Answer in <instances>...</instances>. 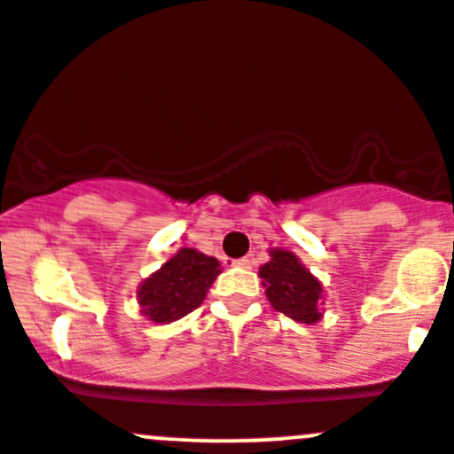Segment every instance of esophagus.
<instances>
[{"label":"esophagus","mask_w":454,"mask_h":454,"mask_svg":"<svg viewBox=\"0 0 454 454\" xmlns=\"http://www.w3.org/2000/svg\"><path fill=\"white\" fill-rule=\"evenodd\" d=\"M233 264H236V266H240V269H251V264H254V262H251L249 258H240V260H236V262H233Z\"/></svg>","instance_id":"34e87169"}]
</instances>
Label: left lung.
Instances as JSON below:
<instances>
[{
  "label": "left lung",
  "mask_w": 454,
  "mask_h": 454,
  "mask_svg": "<svg viewBox=\"0 0 454 454\" xmlns=\"http://www.w3.org/2000/svg\"><path fill=\"white\" fill-rule=\"evenodd\" d=\"M270 260L260 266L262 286L275 310L284 312L299 324H317L324 317V284L301 264L293 251L270 249Z\"/></svg>",
  "instance_id": "obj_1"
}]
</instances>
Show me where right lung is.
<instances>
[{"instance_id": "obj_1", "label": "right lung", "mask_w": 454, "mask_h": 454, "mask_svg": "<svg viewBox=\"0 0 454 454\" xmlns=\"http://www.w3.org/2000/svg\"><path fill=\"white\" fill-rule=\"evenodd\" d=\"M221 270L216 258L181 247L161 269L142 279L137 288L139 312L153 324L184 319L203 303Z\"/></svg>"}]
</instances>
